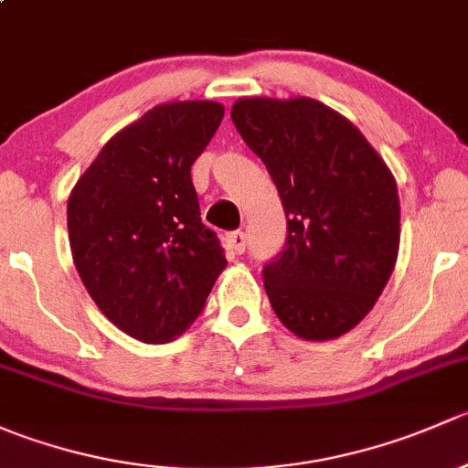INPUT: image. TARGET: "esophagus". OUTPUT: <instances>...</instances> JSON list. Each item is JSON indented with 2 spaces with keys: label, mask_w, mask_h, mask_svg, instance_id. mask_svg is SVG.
<instances>
[{
  "label": "esophagus",
  "mask_w": 468,
  "mask_h": 468,
  "mask_svg": "<svg viewBox=\"0 0 468 468\" xmlns=\"http://www.w3.org/2000/svg\"><path fill=\"white\" fill-rule=\"evenodd\" d=\"M226 242H229L230 251L239 256V253H244V249H247V235H244L242 230H233V233H229Z\"/></svg>",
  "instance_id": "esophagus-1"
}]
</instances>
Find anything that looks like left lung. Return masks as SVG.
<instances>
[{
  "label": "left lung",
  "mask_w": 468,
  "mask_h": 468,
  "mask_svg": "<svg viewBox=\"0 0 468 468\" xmlns=\"http://www.w3.org/2000/svg\"><path fill=\"white\" fill-rule=\"evenodd\" d=\"M230 120L287 217L285 247L262 267L273 313L303 339L348 333L374 308L399 256L394 176L346 117L314 99H239Z\"/></svg>",
  "instance_id": "1"
}]
</instances>
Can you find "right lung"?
<instances>
[{
	"mask_svg": "<svg viewBox=\"0 0 468 468\" xmlns=\"http://www.w3.org/2000/svg\"><path fill=\"white\" fill-rule=\"evenodd\" d=\"M221 117L215 101L151 108L108 140L68 201L69 247L88 294L140 342L181 335L226 267L190 174Z\"/></svg>",
	"mask_w": 468,
	"mask_h": 468,
	"instance_id": "1",
	"label": "right lung"
}]
</instances>
